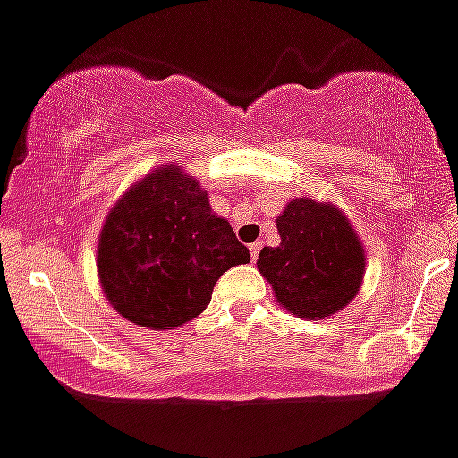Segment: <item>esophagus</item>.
Instances as JSON below:
<instances>
[{"label": "esophagus", "mask_w": 458, "mask_h": 458, "mask_svg": "<svg viewBox=\"0 0 458 458\" xmlns=\"http://www.w3.org/2000/svg\"><path fill=\"white\" fill-rule=\"evenodd\" d=\"M259 251H260V242H253V244H249V253H251V260L259 259Z\"/></svg>", "instance_id": "esophagus-1"}]
</instances>
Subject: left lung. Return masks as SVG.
<instances>
[{
  "label": "left lung",
  "instance_id": "8db88e82",
  "mask_svg": "<svg viewBox=\"0 0 458 458\" xmlns=\"http://www.w3.org/2000/svg\"><path fill=\"white\" fill-rule=\"evenodd\" d=\"M276 233L279 247L260 249L256 267L288 314L321 321L359 295L366 249L340 207L293 198L276 216Z\"/></svg>",
  "mask_w": 458,
  "mask_h": 458
}]
</instances>
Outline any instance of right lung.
Listing matches in <instances>:
<instances>
[{"mask_svg": "<svg viewBox=\"0 0 458 458\" xmlns=\"http://www.w3.org/2000/svg\"><path fill=\"white\" fill-rule=\"evenodd\" d=\"M249 263L235 230L195 176L167 163L116 199L98 240V276L130 324L174 330L207 310L218 276Z\"/></svg>", "mask_w": 458, "mask_h": 458, "instance_id": "obj_1", "label": "right lung"}]
</instances>
